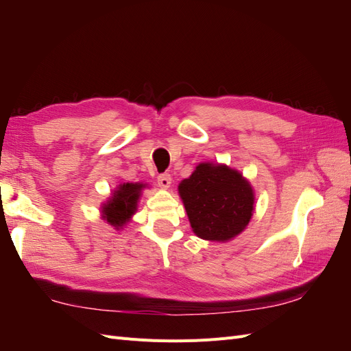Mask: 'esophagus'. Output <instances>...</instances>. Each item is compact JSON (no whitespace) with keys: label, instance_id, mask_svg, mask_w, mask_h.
<instances>
[{"label":"esophagus","instance_id":"1","mask_svg":"<svg viewBox=\"0 0 351 351\" xmlns=\"http://www.w3.org/2000/svg\"><path fill=\"white\" fill-rule=\"evenodd\" d=\"M156 180H158V184H159V186H161V187H164V189L169 187V184H171V176H169L168 173H162V174H158Z\"/></svg>","mask_w":351,"mask_h":351}]
</instances>
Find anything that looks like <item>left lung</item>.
<instances>
[{"label": "left lung", "instance_id": "8db88e82", "mask_svg": "<svg viewBox=\"0 0 351 351\" xmlns=\"http://www.w3.org/2000/svg\"><path fill=\"white\" fill-rule=\"evenodd\" d=\"M190 226L200 239L227 241L241 232L253 214L250 184L226 165L199 164L178 186Z\"/></svg>", "mask_w": 351, "mask_h": 351}]
</instances>
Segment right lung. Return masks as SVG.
<instances>
[{
  "instance_id": "right-lung-1",
  "label": "right lung",
  "mask_w": 351,
  "mask_h": 351,
  "mask_svg": "<svg viewBox=\"0 0 351 351\" xmlns=\"http://www.w3.org/2000/svg\"><path fill=\"white\" fill-rule=\"evenodd\" d=\"M142 187L143 184L139 183H125L112 195V199L104 206L102 210L104 217L107 218L111 226L119 228L125 224V221H129L136 210V204Z\"/></svg>"
}]
</instances>
